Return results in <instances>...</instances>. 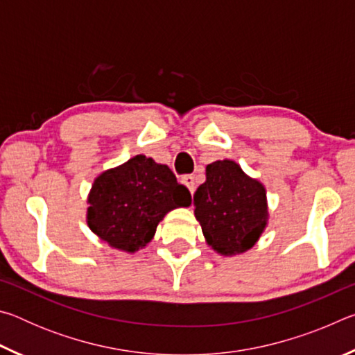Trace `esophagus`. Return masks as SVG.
<instances>
[{
  "label": "esophagus",
  "instance_id": "esophagus-1",
  "mask_svg": "<svg viewBox=\"0 0 355 355\" xmlns=\"http://www.w3.org/2000/svg\"><path fill=\"white\" fill-rule=\"evenodd\" d=\"M182 183L189 189L191 194H194V191H196V177L194 175H184L182 178Z\"/></svg>",
  "mask_w": 355,
  "mask_h": 355
}]
</instances>
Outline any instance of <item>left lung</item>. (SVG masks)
<instances>
[{
    "instance_id": "left-lung-1",
    "label": "left lung",
    "mask_w": 355,
    "mask_h": 355,
    "mask_svg": "<svg viewBox=\"0 0 355 355\" xmlns=\"http://www.w3.org/2000/svg\"><path fill=\"white\" fill-rule=\"evenodd\" d=\"M205 173L194 194V214L205 241L220 255L244 254L268 225L266 188L232 159L214 161Z\"/></svg>"
}]
</instances>
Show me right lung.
Masks as SVG:
<instances>
[{
	"instance_id": "obj_1",
	"label": "right lung",
	"mask_w": 355,
	"mask_h": 355,
	"mask_svg": "<svg viewBox=\"0 0 355 355\" xmlns=\"http://www.w3.org/2000/svg\"><path fill=\"white\" fill-rule=\"evenodd\" d=\"M87 225L112 249L135 254L152 241L172 209L191 205L186 186L146 155L101 172L87 196Z\"/></svg>"
}]
</instances>
